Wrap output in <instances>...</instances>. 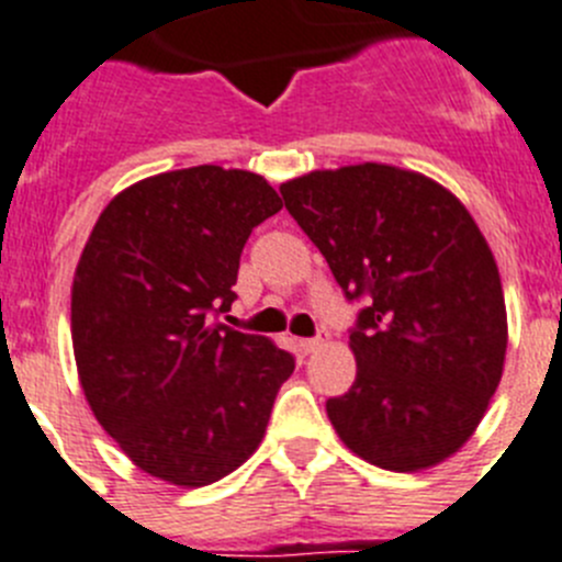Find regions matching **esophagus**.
I'll use <instances>...</instances> for the list:
<instances>
[{"label": "esophagus", "instance_id": "34e87169", "mask_svg": "<svg viewBox=\"0 0 562 562\" xmlns=\"http://www.w3.org/2000/svg\"><path fill=\"white\" fill-rule=\"evenodd\" d=\"M297 345H301L303 353H317L323 345H326V339H323V337H306V339H301Z\"/></svg>", "mask_w": 562, "mask_h": 562}]
</instances>
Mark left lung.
Listing matches in <instances>:
<instances>
[{
	"instance_id": "8db88e82",
	"label": "left lung",
	"mask_w": 562,
	"mask_h": 562,
	"mask_svg": "<svg viewBox=\"0 0 562 562\" xmlns=\"http://www.w3.org/2000/svg\"><path fill=\"white\" fill-rule=\"evenodd\" d=\"M348 301L357 382L326 412L339 440L384 471L440 465L485 418L507 353V308L491 245L437 180L353 164L281 183Z\"/></svg>"
}]
</instances>
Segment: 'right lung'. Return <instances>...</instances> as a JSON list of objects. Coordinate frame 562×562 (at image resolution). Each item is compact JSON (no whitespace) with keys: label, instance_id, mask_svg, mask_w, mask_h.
Masks as SVG:
<instances>
[{"label":"right lung","instance_id":"add662e5","mask_svg":"<svg viewBox=\"0 0 562 562\" xmlns=\"http://www.w3.org/2000/svg\"><path fill=\"white\" fill-rule=\"evenodd\" d=\"M281 211L261 175L214 164L144 178L102 209L71 284V345L94 418L180 487L259 449L292 353L209 323L236 301L247 236Z\"/></svg>","mask_w":562,"mask_h":562}]
</instances>
